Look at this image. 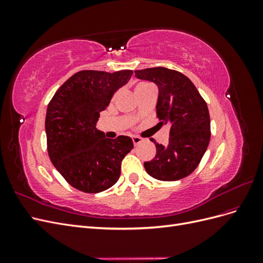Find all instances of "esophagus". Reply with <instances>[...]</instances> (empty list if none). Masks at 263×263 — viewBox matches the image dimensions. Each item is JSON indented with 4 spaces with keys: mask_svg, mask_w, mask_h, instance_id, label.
I'll use <instances>...</instances> for the list:
<instances>
[{
    "mask_svg": "<svg viewBox=\"0 0 263 263\" xmlns=\"http://www.w3.org/2000/svg\"><path fill=\"white\" fill-rule=\"evenodd\" d=\"M141 141H142V139H141L140 137H137V136L133 137V142H134V146H138Z\"/></svg>",
    "mask_w": 263,
    "mask_h": 263,
    "instance_id": "obj_1",
    "label": "esophagus"
}]
</instances>
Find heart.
<instances>
[{
  "label": "heart",
  "mask_w": 263,
  "mask_h": 263,
  "mask_svg": "<svg viewBox=\"0 0 263 263\" xmlns=\"http://www.w3.org/2000/svg\"><path fill=\"white\" fill-rule=\"evenodd\" d=\"M148 84H149V83H140V84H138V85H137V87H136V91H137V90L142 89V87L146 86V85H148Z\"/></svg>",
  "instance_id": "heart-1"
}]
</instances>
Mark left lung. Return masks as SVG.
I'll list each match as a JSON object with an SVG mask.
<instances>
[{"label":"left lung","instance_id":"1","mask_svg":"<svg viewBox=\"0 0 263 263\" xmlns=\"http://www.w3.org/2000/svg\"><path fill=\"white\" fill-rule=\"evenodd\" d=\"M140 80L157 84V117L170 124L169 144L155 142L157 154L144 163L149 176L160 181H177L192 173L209 147L211 119L206 102L187 77L163 67L136 70Z\"/></svg>","mask_w":263,"mask_h":263}]
</instances>
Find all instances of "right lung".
<instances>
[{
    "mask_svg": "<svg viewBox=\"0 0 263 263\" xmlns=\"http://www.w3.org/2000/svg\"><path fill=\"white\" fill-rule=\"evenodd\" d=\"M132 74V70L79 71L49 102L45 122L47 150L54 168L79 191L100 193L113 186L121 176L124 157L134 148L130 137L109 139L95 127L100 113Z\"/></svg>",
    "mask_w": 263,
    "mask_h": 263,
    "instance_id": "obj_1",
    "label": "right lung"
}]
</instances>
